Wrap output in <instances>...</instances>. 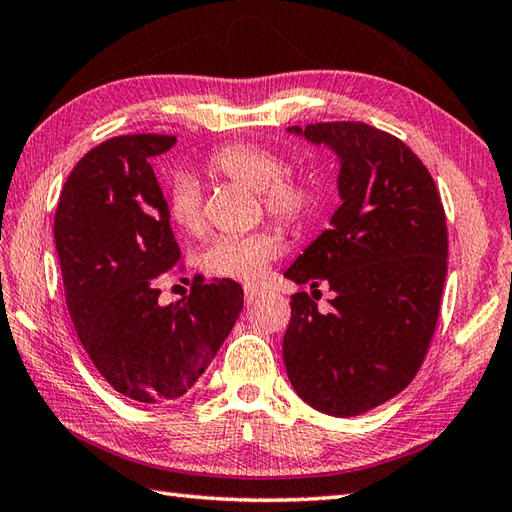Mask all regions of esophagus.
Masks as SVG:
<instances>
[{
	"label": "esophagus",
	"mask_w": 512,
	"mask_h": 512,
	"mask_svg": "<svg viewBox=\"0 0 512 512\" xmlns=\"http://www.w3.org/2000/svg\"><path fill=\"white\" fill-rule=\"evenodd\" d=\"M258 295H260V291H258L256 287H249V285L245 287V300H247V302H254V300L258 298Z\"/></svg>",
	"instance_id": "obj_1"
}]
</instances>
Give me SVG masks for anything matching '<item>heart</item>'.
<instances>
[{
	"mask_svg": "<svg viewBox=\"0 0 512 512\" xmlns=\"http://www.w3.org/2000/svg\"><path fill=\"white\" fill-rule=\"evenodd\" d=\"M219 175L260 192L269 217L282 223H298L311 208V190L302 181L285 177L287 162L269 146L236 142L212 155ZM168 217L181 232L197 234L203 227V197L195 177L181 173L168 192ZM282 249L271 232L249 236H219L203 247L199 267L210 276L256 285Z\"/></svg>",
	"mask_w": 512,
	"mask_h": 512,
	"instance_id": "heart-1",
	"label": "heart"
}]
</instances>
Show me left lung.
Instances as JSON below:
<instances>
[{
  "instance_id": "8db88e82",
  "label": "left lung",
  "mask_w": 512,
  "mask_h": 512,
  "mask_svg": "<svg viewBox=\"0 0 512 512\" xmlns=\"http://www.w3.org/2000/svg\"><path fill=\"white\" fill-rule=\"evenodd\" d=\"M339 160L342 199L285 271L295 285L328 282L333 311L291 295L282 357L293 390L328 416H359L405 390L436 331L447 278L445 208L410 146L366 122L289 127Z\"/></svg>"
}]
</instances>
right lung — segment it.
Returning <instances> with one entry per match:
<instances>
[{
	"label": "right lung",
	"mask_w": 512,
	"mask_h": 512,
	"mask_svg": "<svg viewBox=\"0 0 512 512\" xmlns=\"http://www.w3.org/2000/svg\"><path fill=\"white\" fill-rule=\"evenodd\" d=\"M173 135H118L89 151L67 177L54 217L67 311L96 370L140 403L184 396L243 311L234 280L195 276L188 298L162 306L157 278L179 245L151 160Z\"/></svg>",
	"instance_id": "obj_1"
}]
</instances>
